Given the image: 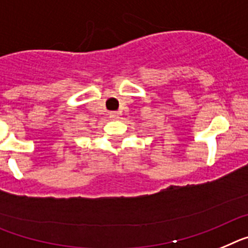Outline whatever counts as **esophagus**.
<instances>
[{
	"label": "esophagus",
	"instance_id": "esophagus-1",
	"mask_svg": "<svg viewBox=\"0 0 248 248\" xmlns=\"http://www.w3.org/2000/svg\"><path fill=\"white\" fill-rule=\"evenodd\" d=\"M109 118L111 120H118L120 118V113L118 112H109Z\"/></svg>",
	"mask_w": 248,
	"mask_h": 248
}]
</instances>
